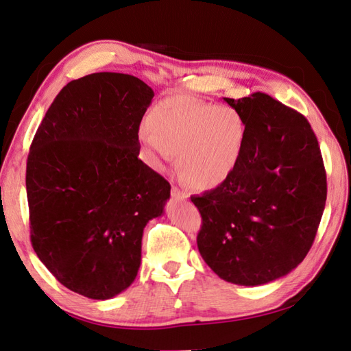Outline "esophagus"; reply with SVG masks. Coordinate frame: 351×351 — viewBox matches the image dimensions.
Segmentation results:
<instances>
[{"label": "esophagus", "instance_id": "1", "mask_svg": "<svg viewBox=\"0 0 351 351\" xmlns=\"http://www.w3.org/2000/svg\"><path fill=\"white\" fill-rule=\"evenodd\" d=\"M171 196H173L174 199H178V201L187 199V193L182 192L180 189H177V187H174V186H173V189H171Z\"/></svg>", "mask_w": 351, "mask_h": 351}]
</instances>
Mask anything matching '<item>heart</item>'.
Instances as JSON below:
<instances>
[{
    "label": "heart",
    "instance_id": "heart-1",
    "mask_svg": "<svg viewBox=\"0 0 351 351\" xmlns=\"http://www.w3.org/2000/svg\"><path fill=\"white\" fill-rule=\"evenodd\" d=\"M138 138L153 167L160 168L177 155L184 180L195 189L211 191L226 183L240 164L247 123L234 107L171 97L150 111Z\"/></svg>",
    "mask_w": 351,
    "mask_h": 351
}]
</instances>
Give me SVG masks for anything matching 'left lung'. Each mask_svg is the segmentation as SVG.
I'll return each instance as SVG.
<instances>
[{
  "label": "left lung",
  "mask_w": 351,
  "mask_h": 351,
  "mask_svg": "<svg viewBox=\"0 0 351 351\" xmlns=\"http://www.w3.org/2000/svg\"><path fill=\"white\" fill-rule=\"evenodd\" d=\"M247 123L243 156L229 180L191 196L202 216L198 249L238 286L287 276L310 252L326 204V173L308 121L267 93L223 98Z\"/></svg>",
  "instance_id": "8db88e82"
}]
</instances>
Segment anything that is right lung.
<instances>
[{
	"instance_id": "obj_1",
	"label": "right lung",
	"mask_w": 351,
	"mask_h": 351,
	"mask_svg": "<svg viewBox=\"0 0 351 351\" xmlns=\"http://www.w3.org/2000/svg\"><path fill=\"white\" fill-rule=\"evenodd\" d=\"M155 92L138 77L95 73L58 93L34 136L27 195L34 252L59 283L90 299L130 287L143 230L171 186L140 155Z\"/></svg>"
}]
</instances>
